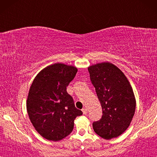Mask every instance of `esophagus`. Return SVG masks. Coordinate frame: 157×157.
Segmentation results:
<instances>
[{"instance_id": "obj_1", "label": "esophagus", "mask_w": 157, "mask_h": 157, "mask_svg": "<svg viewBox=\"0 0 157 157\" xmlns=\"http://www.w3.org/2000/svg\"><path fill=\"white\" fill-rule=\"evenodd\" d=\"M87 109L86 108H83V109H82V112H83V114H86L87 113Z\"/></svg>"}]
</instances>
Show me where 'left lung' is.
<instances>
[{
    "label": "left lung",
    "mask_w": 157,
    "mask_h": 157,
    "mask_svg": "<svg viewBox=\"0 0 157 157\" xmlns=\"http://www.w3.org/2000/svg\"><path fill=\"white\" fill-rule=\"evenodd\" d=\"M90 78L102 107V117L93 128L105 139L118 137L129 126L136 109V98L125 75L109 62L88 67Z\"/></svg>",
    "instance_id": "obj_1"
}]
</instances>
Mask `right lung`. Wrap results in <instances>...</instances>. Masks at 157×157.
Here are the masks:
<instances>
[{"instance_id":"obj_1","label":"right lung","mask_w":157,"mask_h":157,"mask_svg":"<svg viewBox=\"0 0 157 157\" xmlns=\"http://www.w3.org/2000/svg\"><path fill=\"white\" fill-rule=\"evenodd\" d=\"M77 71L74 66L52 64L36 75L30 87L26 101L29 119L38 134L49 141H60L69 135L75 119L83 113L66 91Z\"/></svg>"}]
</instances>
